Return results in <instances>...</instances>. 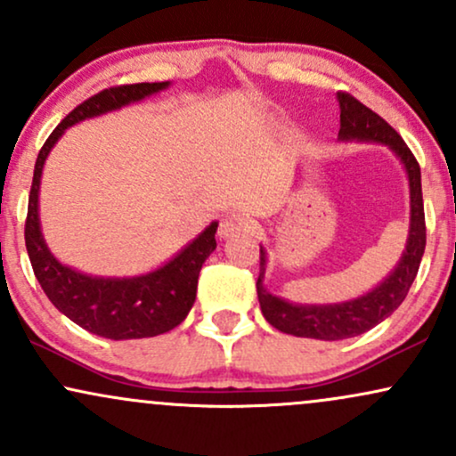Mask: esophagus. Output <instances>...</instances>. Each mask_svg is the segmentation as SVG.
<instances>
[{
  "label": "esophagus",
  "mask_w": 456,
  "mask_h": 456,
  "mask_svg": "<svg viewBox=\"0 0 456 456\" xmlns=\"http://www.w3.org/2000/svg\"><path fill=\"white\" fill-rule=\"evenodd\" d=\"M250 232V224L244 221L242 216H227L221 221V227H218V235L221 238H233V235H242V233H248Z\"/></svg>",
  "instance_id": "esophagus-1"
}]
</instances>
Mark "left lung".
Listing matches in <instances>:
<instances>
[{
  "label": "left lung",
  "mask_w": 456,
  "mask_h": 456,
  "mask_svg": "<svg viewBox=\"0 0 456 456\" xmlns=\"http://www.w3.org/2000/svg\"><path fill=\"white\" fill-rule=\"evenodd\" d=\"M337 101L341 107L338 139L381 143L401 160L407 174V182H410V232H407V244L399 264L378 287L354 297V300L334 302V305H296L285 297L270 294L264 285L268 253L261 246L257 297L264 317L268 319L270 326L281 330V332L305 338H319V341H343V338L358 337L366 330L378 326L386 317H390L405 300L407 291H410L418 274V268H420L427 244L420 167H418L405 141L396 134V130L386 119H381L378 113L370 111L369 107H364L349 94L338 92Z\"/></svg>",
  "instance_id": "left-lung-1"
}]
</instances>
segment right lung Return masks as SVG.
<instances>
[{
	"mask_svg": "<svg viewBox=\"0 0 456 456\" xmlns=\"http://www.w3.org/2000/svg\"><path fill=\"white\" fill-rule=\"evenodd\" d=\"M171 83H134L102 90L87 98L75 111L61 119V124L45 141L34 167V180L25 221V246L34 268L36 279L46 297L60 313L87 332L111 341L126 338H148L169 332L184 322L188 311L195 305L197 279L201 265L216 248L218 223L214 221L188 242L180 253L156 270L137 276H92L61 264L49 250L40 229L38 195L45 162L55 148L61 134L83 119L118 111L128 104L141 102L167 90Z\"/></svg>",
	"mask_w": 456,
	"mask_h": 456,
	"instance_id": "1",
	"label": "right lung"
}]
</instances>
